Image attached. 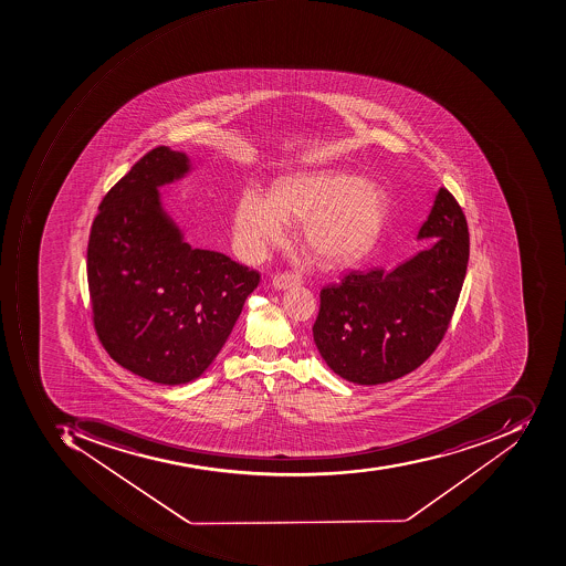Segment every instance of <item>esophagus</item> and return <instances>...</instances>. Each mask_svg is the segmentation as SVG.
Masks as SVG:
<instances>
[{
    "label": "esophagus",
    "mask_w": 566,
    "mask_h": 566,
    "mask_svg": "<svg viewBox=\"0 0 566 566\" xmlns=\"http://www.w3.org/2000/svg\"><path fill=\"white\" fill-rule=\"evenodd\" d=\"M303 284L300 273L296 272H281L273 277L272 285L275 289H289L294 285Z\"/></svg>",
    "instance_id": "1"
}]
</instances>
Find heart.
<instances>
[{
	"label": "heart",
	"instance_id": "heart-1",
	"mask_svg": "<svg viewBox=\"0 0 566 566\" xmlns=\"http://www.w3.org/2000/svg\"><path fill=\"white\" fill-rule=\"evenodd\" d=\"M386 214L375 184L344 172H297L282 177L272 195L248 188L234 213V239L248 258L282 241L285 219L301 220V238L324 262L343 263L365 253Z\"/></svg>",
	"mask_w": 566,
	"mask_h": 566
}]
</instances>
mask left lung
I'll return each mask as SVG.
<instances>
[{
    "label": "left lung",
    "instance_id": "8db88e82",
    "mask_svg": "<svg viewBox=\"0 0 566 566\" xmlns=\"http://www.w3.org/2000/svg\"><path fill=\"white\" fill-rule=\"evenodd\" d=\"M432 247L398 269L347 272L319 291L313 340L349 382L377 386L417 370L441 344L467 275L470 234L463 210L439 189L418 239Z\"/></svg>",
    "mask_w": 566,
    "mask_h": 566
}]
</instances>
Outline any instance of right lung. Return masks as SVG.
<instances>
[{
    "label": "right lung",
    "instance_id": "right-lung-1",
    "mask_svg": "<svg viewBox=\"0 0 566 566\" xmlns=\"http://www.w3.org/2000/svg\"><path fill=\"white\" fill-rule=\"evenodd\" d=\"M167 146L146 153L106 192L91 227L94 331L118 365L151 382H191L217 358L260 273L184 241L158 188L189 172Z\"/></svg>",
    "mask_w": 566,
    "mask_h": 566
}]
</instances>
